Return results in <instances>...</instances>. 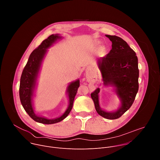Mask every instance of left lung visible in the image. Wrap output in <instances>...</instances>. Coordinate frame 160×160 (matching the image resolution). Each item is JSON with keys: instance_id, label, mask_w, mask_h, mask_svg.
Wrapping results in <instances>:
<instances>
[{"instance_id": "8db88e82", "label": "left lung", "mask_w": 160, "mask_h": 160, "mask_svg": "<svg viewBox=\"0 0 160 160\" xmlns=\"http://www.w3.org/2000/svg\"><path fill=\"white\" fill-rule=\"evenodd\" d=\"M106 36L112 42V48L106 56L98 60V65L104 84L112 85L117 88V94L122 101V106L113 112L102 110L99 104V88L91 93V98L99 115L106 119L115 120L122 117L131 107L138 92V59L134 51L122 38L115 35Z\"/></svg>"}]
</instances>
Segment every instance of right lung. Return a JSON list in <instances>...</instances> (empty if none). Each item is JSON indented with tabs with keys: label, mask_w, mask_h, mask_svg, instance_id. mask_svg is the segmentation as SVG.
<instances>
[{
	"label": "right lung",
	"mask_w": 160,
	"mask_h": 160,
	"mask_svg": "<svg viewBox=\"0 0 160 160\" xmlns=\"http://www.w3.org/2000/svg\"><path fill=\"white\" fill-rule=\"evenodd\" d=\"M60 37L58 35H51L47 39L42 41L40 45L31 53L28 62L22 70L19 85V98L21 104L28 115L35 122L43 124H53L64 120L73 108L75 97L80 87L79 80L72 82L68 88L70 104L63 115L56 119L49 120L37 116L33 111L32 104V96L35 87V80L39 70L42 59L48 48Z\"/></svg>",
	"instance_id": "add662e5"
}]
</instances>
